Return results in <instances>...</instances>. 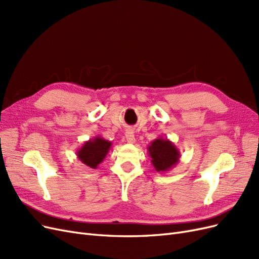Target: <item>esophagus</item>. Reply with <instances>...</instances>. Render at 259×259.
Wrapping results in <instances>:
<instances>
[{
  "instance_id": "34e87169",
  "label": "esophagus",
  "mask_w": 259,
  "mask_h": 259,
  "mask_svg": "<svg viewBox=\"0 0 259 259\" xmlns=\"http://www.w3.org/2000/svg\"><path fill=\"white\" fill-rule=\"evenodd\" d=\"M125 138H126L127 143L128 144H134L135 143V135H134V132L128 130L126 133H125Z\"/></svg>"
}]
</instances>
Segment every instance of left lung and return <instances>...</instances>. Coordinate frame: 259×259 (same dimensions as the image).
I'll return each instance as SVG.
<instances>
[{
	"instance_id": "obj_1",
	"label": "left lung",
	"mask_w": 259,
	"mask_h": 259,
	"mask_svg": "<svg viewBox=\"0 0 259 259\" xmlns=\"http://www.w3.org/2000/svg\"><path fill=\"white\" fill-rule=\"evenodd\" d=\"M147 149L153 167L160 174L171 169L179 162V149L167 138L154 139Z\"/></svg>"
}]
</instances>
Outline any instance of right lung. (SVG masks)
Returning a JSON list of instances; mask_svg holds the SVG:
<instances>
[{
	"instance_id": "right-lung-1",
	"label": "right lung",
	"mask_w": 259,
	"mask_h": 259,
	"mask_svg": "<svg viewBox=\"0 0 259 259\" xmlns=\"http://www.w3.org/2000/svg\"><path fill=\"white\" fill-rule=\"evenodd\" d=\"M111 146V142H109V140L101 136H96L85 142L79 150L76 151L77 159L85 164L86 166L95 169L104 161Z\"/></svg>"
}]
</instances>
